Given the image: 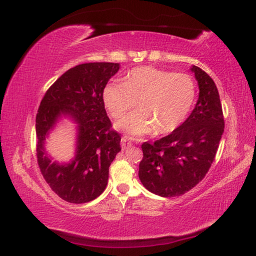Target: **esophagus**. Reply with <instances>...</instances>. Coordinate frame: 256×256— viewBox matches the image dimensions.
<instances>
[{"label": "esophagus", "mask_w": 256, "mask_h": 256, "mask_svg": "<svg viewBox=\"0 0 256 256\" xmlns=\"http://www.w3.org/2000/svg\"><path fill=\"white\" fill-rule=\"evenodd\" d=\"M120 145H122V150H126L128 148H130V146L132 145V142H131L130 139L126 137V136H124V137H122Z\"/></svg>", "instance_id": "1"}]
</instances>
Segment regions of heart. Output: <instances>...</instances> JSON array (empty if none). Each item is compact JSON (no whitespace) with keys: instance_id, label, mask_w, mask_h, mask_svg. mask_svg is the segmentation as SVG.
Returning <instances> with one entry per match:
<instances>
[{"instance_id":"obj_1","label":"heart","mask_w":256,"mask_h":256,"mask_svg":"<svg viewBox=\"0 0 256 256\" xmlns=\"http://www.w3.org/2000/svg\"><path fill=\"white\" fill-rule=\"evenodd\" d=\"M196 97V82L190 74L153 66L134 68L124 83L112 80L103 91L104 104L114 118L122 117L137 102L138 110L116 124L134 137L176 130L188 117Z\"/></svg>"}]
</instances>
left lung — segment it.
Masks as SVG:
<instances>
[{
  "label": "left lung",
  "instance_id": "left-lung-1",
  "mask_svg": "<svg viewBox=\"0 0 256 256\" xmlns=\"http://www.w3.org/2000/svg\"><path fill=\"white\" fill-rule=\"evenodd\" d=\"M199 85V98L190 117L176 130L142 145L139 179L156 196H179L205 178L214 162L224 120L216 85L205 71L190 68Z\"/></svg>",
  "mask_w": 256,
  "mask_h": 256
}]
</instances>
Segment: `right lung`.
Masks as SVG:
<instances>
[{"instance_id":"obj_1","label":"right lung","mask_w":256,"mask_h":256,"mask_svg":"<svg viewBox=\"0 0 256 256\" xmlns=\"http://www.w3.org/2000/svg\"><path fill=\"white\" fill-rule=\"evenodd\" d=\"M119 63H84L71 68L48 88L36 114V154L51 190L71 204H84L104 192L108 168L120 151V134L112 128L103 91ZM62 115L78 124L76 156L68 164L51 162L44 148L50 130Z\"/></svg>"}]
</instances>
